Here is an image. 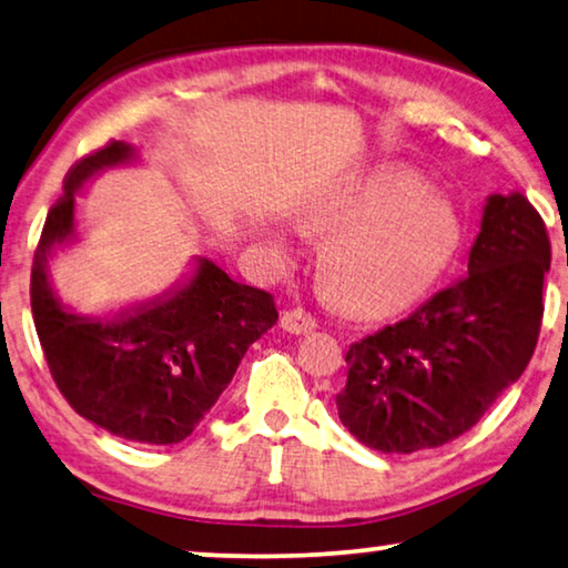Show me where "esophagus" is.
Instances as JSON below:
<instances>
[{"label":"esophagus","mask_w":568,"mask_h":568,"mask_svg":"<svg viewBox=\"0 0 568 568\" xmlns=\"http://www.w3.org/2000/svg\"><path fill=\"white\" fill-rule=\"evenodd\" d=\"M281 326L291 334H308L316 328V318L306 308H291L281 316Z\"/></svg>","instance_id":"obj_1"}]
</instances>
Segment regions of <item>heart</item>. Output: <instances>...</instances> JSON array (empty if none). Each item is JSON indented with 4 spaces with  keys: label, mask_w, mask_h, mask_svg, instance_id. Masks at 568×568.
<instances>
[{
    "label": "heart",
    "mask_w": 568,
    "mask_h": 568,
    "mask_svg": "<svg viewBox=\"0 0 568 568\" xmlns=\"http://www.w3.org/2000/svg\"><path fill=\"white\" fill-rule=\"evenodd\" d=\"M316 232L336 234L321 267L332 293L362 313H393L420 298L462 242L452 203L410 173H383L313 211Z\"/></svg>",
    "instance_id": "1"
}]
</instances>
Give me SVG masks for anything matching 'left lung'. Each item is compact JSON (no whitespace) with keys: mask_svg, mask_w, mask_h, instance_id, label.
Segmentation results:
<instances>
[{"mask_svg":"<svg viewBox=\"0 0 568 568\" xmlns=\"http://www.w3.org/2000/svg\"><path fill=\"white\" fill-rule=\"evenodd\" d=\"M551 240L523 193L489 196L469 275L346 352L338 418L383 454L444 446L477 423L536 352Z\"/></svg>","mask_w":568,"mask_h":568,"instance_id":"obj_1","label":"left lung"}]
</instances>
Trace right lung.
<instances>
[{
    "label": "right lung",
    "mask_w": 568,
    "mask_h": 568,
    "mask_svg": "<svg viewBox=\"0 0 568 568\" xmlns=\"http://www.w3.org/2000/svg\"><path fill=\"white\" fill-rule=\"evenodd\" d=\"M134 158L124 142L81 158L48 211L30 275V306L48 369L68 405L109 434L140 444H178L232 383L252 342L275 326V298L234 283L214 262L178 291L114 318L68 313L48 283V257L73 232L83 181Z\"/></svg>",
    "instance_id": "obj_1"
}]
</instances>
